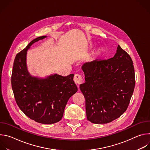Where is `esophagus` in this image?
<instances>
[{
    "label": "esophagus",
    "mask_w": 150,
    "mask_h": 150,
    "mask_svg": "<svg viewBox=\"0 0 150 150\" xmlns=\"http://www.w3.org/2000/svg\"><path fill=\"white\" fill-rule=\"evenodd\" d=\"M74 82H75L76 84L77 85H80L82 82V78L81 76V75H79V74H76L74 76Z\"/></svg>",
    "instance_id": "esophagus-1"
}]
</instances>
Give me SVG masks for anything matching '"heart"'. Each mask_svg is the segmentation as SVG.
Wrapping results in <instances>:
<instances>
[{
  "label": "heart",
  "mask_w": 150,
  "mask_h": 150,
  "mask_svg": "<svg viewBox=\"0 0 150 150\" xmlns=\"http://www.w3.org/2000/svg\"><path fill=\"white\" fill-rule=\"evenodd\" d=\"M90 47L91 48V47H93V46H90ZM103 52H104L103 48L99 47V48H98V49H97L96 50V51L94 52V53L93 54V56L95 58H99V57H100L102 56Z\"/></svg>",
  "instance_id": "b5f03b06"
}]
</instances>
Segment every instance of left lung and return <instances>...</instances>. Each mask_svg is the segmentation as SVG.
Listing matches in <instances>:
<instances>
[{
    "label": "left lung",
    "mask_w": 150,
    "mask_h": 150,
    "mask_svg": "<svg viewBox=\"0 0 150 150\" xmlns=\"http://www.w3.org/2000/svg\"><path fill=\"white\" fill-rule=\"evenodd\" d=\"M82 69L85 82L79 88L85 99L87 119L105 124L119 117L129 105L135 88L130 56L118 45L113 57L87 62Z\"/></svg>",
    "instance_id": "left-lung-1"
}]
</instances>
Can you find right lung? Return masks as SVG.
<instances>
[{
	"instance_id": "1",
	"label": "right lung",
	"mask_w": 150,
	"mask_h": 150,
	"mask_svg": "<svg viewBox=\"0 0 150 150\" xmlns=\"http://www.w3.org/2000/svg\"><path fill=\"white\" fill-rule=\"evenodd\" d=\"M46 37L34 39L16 54L11 83L15 101L27 116L38 123L53 124L62 119L68 100L77 92L78 88L73 81L74 74L67 76L52 74L41 78L29 73L27 51L35 42Z\"/></svg>"
}]
</instances>
